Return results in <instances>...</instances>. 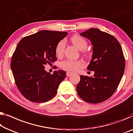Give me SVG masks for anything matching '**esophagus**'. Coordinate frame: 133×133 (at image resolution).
I'll return each mask as SVG.
<instances>
[{"instance_id": "34e87169", "label": "esophagus", "mask_w": 133, "mask_h": 133, "mask_svg": "<svg viewBox=\"0 0 133 133\" xmlns=\"http://www.w3.org/2000/svg\"><path fill=\"white\" fill-rule=\"evenodd\" d=\"M72 75V73H70V72H67L66 73V76H71V75Z\"/></svg>"}]
</instances>
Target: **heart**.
Here are the masks:
<instances>
[{"label": "heart", "instance_id": "obj_1", "mask_svg": "<svg viewBox=\"0 0 133 133\" xmlns=\"http://www.w3.org/2000/svg\"><path fill=\"white\" fill-rule=\"evenodd\" d=\"M70 41L79 50H83L84 49V50L83 51L84 55L85 56H88V51L85 49L88 45V43L84 37L78 35H74L70 37ZM64 49L65 42L64 40H61L57 43L56 46H55V54L58 57L62 56L63 53H64ZM83 66H84V64L82 61L78 60H66L61 63V68L64 69V70L70 72H76L80 67H82Z\"/></svg>", "mask_w": 133, "mask_h": 133}]
</instances>
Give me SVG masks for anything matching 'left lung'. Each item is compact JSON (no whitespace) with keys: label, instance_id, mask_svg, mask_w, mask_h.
I'll return each mask as SVG.
<instances>
[{"label":"left lung","instance_id":"obj_1","mask_svg":"<svg viewBox=\"0 0 133 133\" xmlns=\"http://www.w3.org/2000/svg\"><path fill=\"white\" fill-rule=\"evenodd\" d=\"M93 46L92 59L87 67L92 77L81 75L76 87L79 96L90 103H100L109 98L119 84L125 70V58L121 45L114 36L90 29L80 34Z\"/></svg>","mask_w":133,"mask_h":133}]
</instances>
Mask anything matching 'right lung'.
Here are the masks:
<instances>
[{
	"instance_id": "add662e5",
	"label": "right lung",
	"mask_w": 133,
	"mask_h": 133,
	"mask_svg": "<svg viewBox=\"0 0 133 133\" xmlns=\"http://www.w3.org/2000/svg\"><path fill=\"white\" fill-rule=\"evenodd\" d=\"M67 32L41 30L24 37L18 43L12 57L11 68L21 94L32 102L43 103L57 94L66 72L45 70V66L56 61L55 46Z\"/></svg>"
}]
</instances>
